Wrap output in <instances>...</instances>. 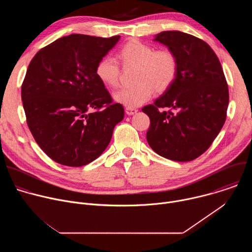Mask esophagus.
Wrapping results in <instances>:
<instances>
[{"label": "esophagus", "instance_id": "1", "mask_svg": "<svg viewBox=\"0 0 252 252\" xmlns=\"http://www.w3.org/2000/svg\"><path fill=\"white\" fill-rule=\"evenodd\" d=\"M136 112H137V110L135 109V107H128V106L126 107V115H128V116H131V115L135 114Z\"/></svg>", "mask_w": 252, "mask_h": 252}]
</instances>
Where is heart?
I'll return each mask as SVG.
<instances>
[{"mask_svg":"<svg viewBox=\"0 0 252 252\" xmlns=\"http://www.w3.org/2000/svg\"><path fill=\"white\" fill-rule=\"evenodd\" d=\"M117 58L125 68L135 67L133 81L136 85L122 89L114 94L115 99L128 107H136L148 101L154 91L163 93L174 83L178 63L169 50L156 51L154 47L138 40H130L117 52ZM95 76L107 88H117L121 68L110 57L100 59L95 65Z\"/></svg>","mask_w":252,"mask_h":252,"instance_id":"b5f03b06","label":"heart"}]
</instances>
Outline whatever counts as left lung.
I'll return each instance as SVG.
<instances>
[{
	"label": "left lung",
	"mask_w": 252,
	"mask_h": 252,
	"mask_svg": "<svg viewBox=\"0 0 252 252\" xmlns=\"http://www.w3.org/2000/svg\"><path fill=\"white\" fill-rule=\"evenodd\" d=\"M155 41L175 55L178 71L172 86L142 107L151 120L147 139L158 155L190 161L211 146L222 128L228 86L218 56L204 41L178 31L161 32Z\"/></svg>",
	"instance_id": "obj_1"
}]
</instances>
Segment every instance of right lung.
<instances>
[{
	"mask_svg": "<svg viewBox=\"0 0 252 252\" xmlns=\"http://www.w3.org/2000/svg\"><path fill=\"white\" fill-rule=\"evenodd\" d=\"M120 35L71 33L40 50L22 85L28 126L43 152L58 163L83 166L109 146L124 106L95 76L97 62Z\"/></svg>",
	"mask_w": 252,
	"mask_h": 252,
	"instance_id": "right-lung-1",
	"label": "right lung"
}]
</instances>
